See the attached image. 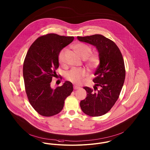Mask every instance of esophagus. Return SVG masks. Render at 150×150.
<instances>
[{
	"label": "esophagus",
	"mask_w": 150,
	"mask_h": 150,
	"mask_svg": "<svg viewBox=\"0 0 150 150\" xmlns=\"http://www.w3.org/2000/svg\"><path fill=\"white\" fill-rule=\"evenodd\" d=\"M73 88H74V90H77V89H80V87L79 86H74V87H73Z\"/></svg>",
	"instance_id": "1"
}]
</instances>
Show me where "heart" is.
Listing matches in <instances>:
<instances>
[{
  "label": "heart",
  "mask_w": 150,
  "mask_h": 150,
  "mask_svg": "<svg viewBox=\"0 0 150 150\" xmlns=\"http://www.w3.org/2000/svg\"><path fill=\"white\" fill-rule=\"evenodd\" d=\"M73 49L82 59L85 60L86 65L89 68L94 69L99 65L100 60L98 55L96 53L91 54V49L88 45L79 42L73 46ZM65 51V49L62 50L59 54L58 60L60 64L64 62V56ZM86 74V71L83 69L73 68L67 73L66 78L73 83H79Z\"/></svg>",
  "instance_id": "heart-1"
}]
</instances>
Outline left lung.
<instances>
[{"label":"left lung","mask_w":150,"mask_h":150,"mask_svg":"<svg viewBox=\"0 0 150 150\" xmlns=\"http://www.w3.org/2000/svg\"><path fill=\"white\" fill-rule=\"evenodd\" d=\"M77 39L94 46L98 52L100 64L94 73V89L85 86L87 97L80 102L81 110L91 117L107 113L118 100L125 79L123 56L117 45L101 35L77 36ZM100 87L98 90L97 86Z\"/></svg>","instance_id":"left-lung-1"}]
</instances>
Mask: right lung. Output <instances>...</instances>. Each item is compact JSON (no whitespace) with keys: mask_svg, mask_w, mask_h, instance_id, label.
<instances>
[{"mask_svg":"<svg viewBox=\"0 0 150 150\" xmlns=\"http://www.w3.org/2000/svg\"><path fill=\"white\" fill-rule=\"evenodd\" d=\"M73 40V36L47 34L35 40L27 52L23 69L25 91L32 106L42 116L59 113L73 91V85L68 81L54 89L50 82L59 67L61 50Z\"/></svg>","mask_w":150,"mask_h":150,"instance_id":"right-lung-1","label":"right lung"}]
</instances>
